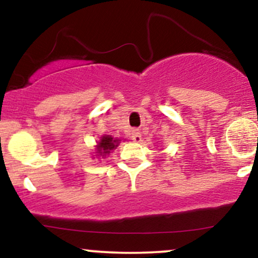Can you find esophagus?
<instances>
[{
    "instance_id": "1",
    "label": "esophagus",
    "mask_w": 258,
    "mask_h": 258,
    "mask_svg": "<svg viewBox=\"0 0 258 258\" xmlns=\"http://www.w3.org/2000/svg\"><path fill=\"white\" fill-rule=\"evenodd\" d=\"M131 138H132L133 142H136V143H141V142H142L141 132H139L138 130H135V131H132Z\"/></svg>"
}]
</instances>
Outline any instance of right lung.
Here are the masks:
<instances>
[{"mask_svg": "<svg viewBox=\"0 0 258 258\" xmlns=\"http://www.w3.org/2000/svg\"><path fill=\"white\" fill-rule=\"evenodd\" d=\"M120 142V138H114L109 135L102 136L99 138V141H97V146H94L96 147V155H93V158L97 156V158L105 159L106 156L110 155L112 150L119 147Z\"/></svg>", "mask_w": 258, "mask_h": 258, "instance_id": "obj_1", "label": "right lung"}]
</instances>
